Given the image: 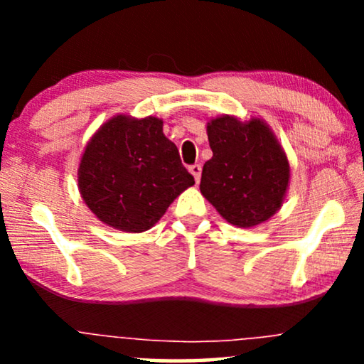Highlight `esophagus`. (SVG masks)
<instances>
[{
    "mask_svg": "<svg viewBox=\"0 0 364 364\" xmlns=\"http://www.w3.org/2000/svg\"><path fill=\"white\" fill-rule=\"evenodd\" d=\"M188 171H191L193 178H196V182L200 181V173H202V166H200V164H193V166L188 167Z\"/></svg>",
    "mask_w": 364,
    "mask_h": 364,
    "instance_id": "34e87169",
    "label": "esophagus"
}]
</instances>
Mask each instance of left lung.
<instances>
[{"label": "left lung", "instance_id": "left-lung-1", "mask_svg": "<svg viewBox=\"0 0 364 364\" xmlns=\"http://www.w3.org/2000/svg\"><path fill=\"white\" fill-rule=\"evenodd\" d=\"M213 156L203 164L200 192L227 222L253 227L282 207L290 166L260 119L217 117L207 126Z\"/></svg>", "mask_w": 364, "mask_h": 364}]
</instances>
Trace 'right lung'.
Returning a JSON list of instances; mask_svg holds the SVG:
<instances>
[{
    "label": "right lung",
    "instance_id": "1",
    "mask_svg": "<svg viewBox=\"0 0 364 364\" xmlns=\"http://www.w3.org/2000/svg\"><path fill=\"white\" fill-rule=\"evenodd\" d=\"M193 183L157 117H112L91 139L79 164V192L86 205L122 232L149 230Z\"/></svg>",
    "mask_w": 364,
    "mask_h": 364
}]
</instances>
